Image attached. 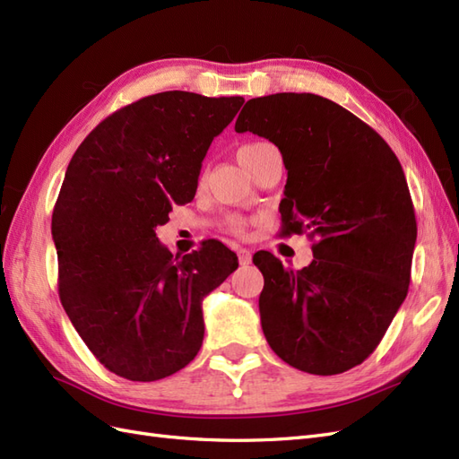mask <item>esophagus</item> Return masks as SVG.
<instances>
[{
    "mask_svg": "<svg viewBox=\"0 0 459 459\" xmlns=\"http://www.w3.org/2000/svg\"><path fill=\"white\" fill-rule=\"evenodd\" d=\"M238 256H239V264H251V251L248 248H238Z\"/></svg>",
    "mask_w": 459,
    "mask_h": 459,
    "instance_id": "34e87169",
    "label": "esophagus"
}]
</instances>
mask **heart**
<instances>
[{
	"label": "heart",
	"mask_w": 459,
	"mask_h": 459,
	"mask_svg": "<svg viewBox=\"0 0 459 459\" xmlns=\"http://www.w3.org/2000/svg\"><path fill=\"white\" fill-rule=\"evenodd\" d=\"M258 143H248V145H243L241 149H239V152H238V157H243L245 152H248V151H253L255 147H256ZM230 230L233 231V233H238V235H241L243 231H245V220H241V218H233L231 221H230Z\"/></svg>",
	"instance_id": "heart-1"
}]
</instances>
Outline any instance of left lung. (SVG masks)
Listing matches in <instances>:
<instances>
[{
	"instance_id": "1",
	"label": "left lung",
	"mask_w": 459,
	"mask_h": 459,
	"mask_svg": "<svg viewBox=\"0 0 459 459\" xmlns=\"http://www.w3.org/2000/svg\"><path fill=\"white\" fill-rule=\"evenodd\" d=\"M235 132L281 151V233L314 239V260L297 272L255 255L264 337L300 371H349L377 349L408 295L418 224L404 170L377 132L314 93L247 101Z\"/></svg>"
}]
</instances>
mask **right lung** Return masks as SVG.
<instances>
[{
    "label": "right lung",
    "instance_id": "right-lung-1",
    "mask_svg": "<svg viewBox=\"0 0 459 459\" xmlns=\"http://www.w3.org/2000/svg\"><path fill=\"white\" fill-rule=\"evenodd\" d=\"M243 103L143 97L97 124L68 162L51 218L59 299L93 356L124 379L186 368L204 337L203 299L239 266L214 239L174 256L155 230L195 197L208 147Z\"/></svg>",
    "mask_w": 459,
    "mask_h": 459
}]
</instances>
